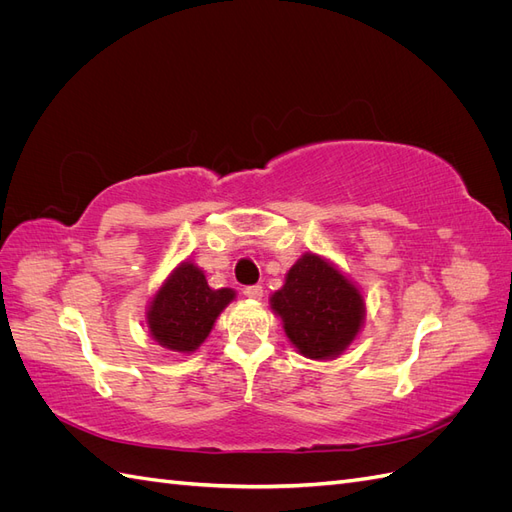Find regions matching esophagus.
I'll return each instance as SVG.
<instances>
[{
    "mask_svg": "<svg viewBox=\"0 0 512 512\" xmlns=\"http://www.w3.org/2000/svg\"><path fill=\"white\" fill-rule=\"evenodd\" d=\"M245 297H250V299H262V294H265V290H262V286L260 284H254V286H247L245 290Z\"/></svg>",
    "mask_w": 512,
    "mask_h": 512,
    "instance_id": "1",
    "label": "esophagus"
}]
</instances>
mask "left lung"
Returning <instances> with one entry per match:
<instances>
[{"mask_svg": "<svg viewBox=\"0 0 512 512\" xmlns=\"http://www.w3.org/2000/svg\"><path fill=\"white\" fill-rule=\"evenodd\" d=\"M271 307L294 348L318 361L342 354L365 318L361 292L316 254L294 262L284 288L271 297Z\"/></svg>", "mask_w": 512, "mask_h": 512, "instance_id": "obj_1", "label": "left lung"}]
</instances>
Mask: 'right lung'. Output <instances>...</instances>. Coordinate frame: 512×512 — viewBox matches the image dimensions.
I'll use <instances>...</instances> for the list:
<instances>
[{"label":"right lung","mask_w":512,"mask_h":512,"mask_svg":"<svg viewBox=\"0 0 512 512\" xmlns=\"http://www.w3.org/2000/svg\"><path fill=\"white\" fill-rule=\"evenodd\" d=\"M232 299L235 292L230 288H209L205 273L192 262H183L170 273L149 305V333L168 350L194 352Z\"/></svg>","instance_id":"right-lung-1"}]
</instances>
